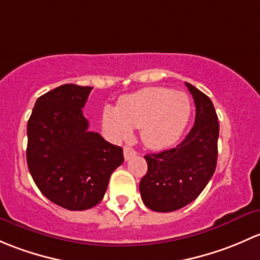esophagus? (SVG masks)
Masks as SVG:
<instances>
[{
	"instance_id": "1",
	"label": "esophagus",
	"mask_w": 260,
	"mask_h": 260,
	"mask_svg": "<svg viewBox=\"0 0 260 260\" xmlns=\"http://www.w3.org/2000/svg\"><path fill=\"white\" fill-rule=\"evenodd\" d=\"M136 155V151L133 148H129V146H125L124 148V157L125 160H130L131 157H134Z\"/></svg>"
}]
</instances>
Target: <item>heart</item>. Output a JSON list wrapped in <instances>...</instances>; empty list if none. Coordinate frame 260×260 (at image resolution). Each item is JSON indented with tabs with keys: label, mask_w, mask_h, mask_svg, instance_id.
<instances>
[{
	"label": "heart",
	"mask_w": 260,
	"mask_h": 260,
	"mask_svg": "<svg viewBox=\"0 0 260 260\" xmlns=\"http://www.w3.org/2000/svg\"><path fill=\"white\" fill-rule=\"evenodd\" d=\"M190 115L191 104L185 93L167 87H145L120 99L117 108L106 105L103 126L116 141L127 140L133 129H140L144 145L164 150L178 143Z\"/></svg>",
	"instance_id": "obj_1"
}]
</instances>
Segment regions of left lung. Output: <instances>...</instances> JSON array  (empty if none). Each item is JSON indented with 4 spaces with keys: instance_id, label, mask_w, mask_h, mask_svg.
Returning <instances> with one entry per match:
<instances>
[{
    "instance_id": "1",
    "label": "left lung",
    "mask_w": 260,
    "mask_h": 260,
    "mask_svg": "<svg viewBox=\"0 0 260 260\" xmlns=\"http://www.w3.org/2000/svg\"><path fill=\"white\" fill-rule=\"evenodd\" d=\"M194 99V126L176 148L145 155L148 171L140 194L149 209L178 210L197 199L213 176L218 159L219 122L213 103L204 92L185 82Z\"/></svg>"
}]
</instances>
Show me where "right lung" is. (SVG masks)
<instances>
[{
	"label": "right lung",
	"mask_w": 260,
	"mask_h": 260,
	"mask_svg": "<svg viewBox=\"0 0 260 260\" xmlns=\"http://www.w3.org/2000/svg\"><path fill=\"white\" fill-rule=\"evenodd\" d=\"M92 87L61 85L37 99L27 122L26 159L40 191L69 210L103 200L122 149L89 131L82 114Z\"/></svg>",
	"instance_id": "right-lung-1"
}]
</instances>
